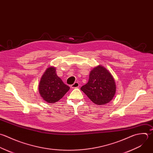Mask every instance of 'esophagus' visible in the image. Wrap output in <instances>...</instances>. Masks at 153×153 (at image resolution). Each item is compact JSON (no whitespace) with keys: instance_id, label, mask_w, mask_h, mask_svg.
<instances>
[{"instance_id":"obj_1","label":"esophagus","mask_w":153,"mask_h":153,"mask_svg":"<svg viewBox=\"0 0 153 153\" xmlns=\"http://www.w3.org/2000/svg\"><path fill=\"white\" fill-rule=\"evenodd\" d=\"M71 88H79V83L78 82H75V83H74V84L71 85Z\"/></svg>"}]
</instances>
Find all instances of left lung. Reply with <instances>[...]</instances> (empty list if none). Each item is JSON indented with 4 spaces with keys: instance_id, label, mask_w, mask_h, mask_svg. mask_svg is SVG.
<instances>
[{
    "instance_id": "8db88e82",
    "label": "left lung",
    "mask_w": 153,
    "mask_h": 153,
    "mask_svg": "<svg viewBox=\"0 0 153 153\" xmlns=\"http://www.w3.org/2000/svg\"><path fill=\"white\" fill-rule=\"evenodd\" d=\"M80 89L97 105H104L113 98L116 84L110 73L104 67L98 65L90 73L88 82Z\"/></svg>"
}]
</instances>
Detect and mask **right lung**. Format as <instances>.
I'll use <instances>...</instances> for the list:
<instances>
[{"label": "right lung", "instance_id": "right-lung-1", "mask_svg": "<svg viewBox=\"0 0 153 153\" xmlns=\"http://www.w3.org/2000/svg\"><path fill=\"white\" fill-rule=\"evenodd\" d=\"M55 68H48L40 80L39 91L40 96L48 103H55L61 100L70 87L63 83L56 75Z\"/></svg>", "mask_w": 153, "mask_h": 153}]
</instances>
